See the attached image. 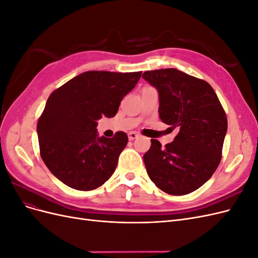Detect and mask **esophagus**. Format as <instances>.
I'll return each instance as SVG.
<instances>
[{
    "mask_svg": "<svg viewBox=\"0 0 258 258\" xmlns=\"http://www.w3.org/2000/svg\"><path fill=\"white\" fill-rule=\"evenodd\" d=\"M138 137H139V134H137L136 131H131V132H129V134H128V138H129L130 141H132V140L137 139Z\"/></svg>",
    "mask_w": 258,
    "mask_h": 258,
    "instance_id": "obj_1",
    "label": "esophagus"
}]
</instances>
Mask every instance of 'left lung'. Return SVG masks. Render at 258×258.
Returning <instances> with one entry per match:
<instances>
[{
    "instance_id": "left-lung-1",
    "label": "left lung",
    "mask_w": 258,
    "mask_h": 258,
    "mask_svg": "<svg viewBox=\"0 0 258 258\" xmlns=\"http://www.w3.org/2000/svg\"><path fill=\"white\" fill-rule=\"evenodd\" d=\"M143 79L157 89L159 117L179 129L162 147L152 139L143 159L155 185L182 196L198 189L213 175L222 159L227 117L211 85L176 69L146 71Z\"/></svg>"
}]
</instances>
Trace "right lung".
<instances>
[{
    "label": "right lung",
    "mask_w": 258,
    "mask_h": 258,
    "mask_svg": "<svg viewBox=\"0 0 258 258\" xmlns=\"http://www.w3.org/2000/svg\"><path fill=\"white\" fill-rule=\"evenodd\" d=\"M141 74L88 71L51 92L36 130L41 157L59 181L86 191L112 176L128 137H99L97 120L116 115Z\"/></svg>",
    "instance_id": "add662e5"
}]
</instances>
